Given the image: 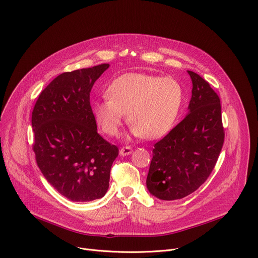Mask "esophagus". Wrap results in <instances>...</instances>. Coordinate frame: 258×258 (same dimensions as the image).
Listing matches in <instances>:
<instances>
[{"label": "esophagus", "mask_w": 258, "mask_h": 258, "mask_svg": "<svg viewBox=\"0 0 258 258\" xmlns=\"http://www.w3.org/2000/svg\"><path fill=\"white\" fill-rule=\"evenodd\" d=\"M132 148L131 147H129V146H127V147H123V148H121V150H120V155L121 156H127V155H130L131 153H132Z\"/></svg>", "instance_id": "1"}]
</instances>
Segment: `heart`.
Returning a JSON list of instances; mask_svg holds the SVG:
<instances>
[{
	"label": "heart",
	"mask_w": 258,
	"mask_h": 258,
	"mask_svg": "<svg viewBox=\"0 0 258 258\" xmlns=\"http://www.w3.org/2000/svg\"><path fill=\"white\" fill-rule=\"evenodd\" d=\"M105 96L93 104L95 121L104 133H120L127 112L133 135L156 140L172 128L184 91L174 78L131 72L113 79Z\"/></svg>",
	"instance_id": "heart-1"
}]
</instances>
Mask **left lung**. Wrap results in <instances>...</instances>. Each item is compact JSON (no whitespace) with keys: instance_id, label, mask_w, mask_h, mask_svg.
Wrapping results in <instances>:
<instances>
[{"instance_id":"obj_1","label":"left lung","mask_w":258,"mask_h":258,"mask_svg":"<svg viewBox=\"0 0 258 258\" xmlns=\"http://www.w3.org/2000/svg\"><path fill=\"white\" fill-rule=\"evenodd\" d=\"M189 113L153 149L147 176L150 193L175 201L200 188L213 171L224 143L220 98L193 71Z\"/></svg>"}]
</instances>
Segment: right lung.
<instances>
[{
  "label": "right lung",
  "instance_id": "obj_1",
  "mask_svg": "<svg viewBox=\"0 0 258 258\" xmlns=\"http://www.w3.org/2000/svg\"><path fill=\"white\" fill-rule=\"evenodd\" d=\"M109 67L101 64L64 72L39 95L32 112L37 165L46 181L71 202L105 195L116 146L97 132L90 93Z\"/></svg>",
  "mask_w": 258,
  "mask_h": 258
}]
</instances>
